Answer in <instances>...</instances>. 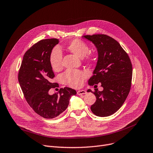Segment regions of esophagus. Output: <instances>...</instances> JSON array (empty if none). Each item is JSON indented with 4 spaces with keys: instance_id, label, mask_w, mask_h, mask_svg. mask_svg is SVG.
Here are the masks:
<instances>
[{
    "instance_id": "34e87169",
    "label": "esophagus",
    "mask_w": 153,
    "mask_h": 153,
    "mask_svg": "<svg viewBox=\"0 0 153 153\" xmlns=\"http://www.w3.org/2000/svg\"><path fill=\"white\" fill-rule=\"evenodd\" d=\"M86 91L84 90H78L77 91V94H78V95H82V94H86Z\"/></svg>"
}]
</instances>
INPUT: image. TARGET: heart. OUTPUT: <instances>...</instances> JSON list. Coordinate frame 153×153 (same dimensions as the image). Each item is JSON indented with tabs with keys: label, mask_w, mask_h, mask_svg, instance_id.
<instances>
[{
	"label": "heart",
	"mask_w": 153,
	"mask_h": 153,
	"mask_svg": "<svg viewBox=\"0 0 153 153\" xmlns=\"http://www.w3.org/2000/svg\"><path fill=\"white\" fill-rule=\"evenodd\" d=\"M67 50L74 55L83 58L85 56L87 60H90L91 56L88 52L90 48L86 43L79 39H74L68 43L67 47ZM62 53L59 47H55L51 51L49 62L51 67L55 71H59L63 68ZM86 72L76 70H68L62 75V79L63 83L72 88H78L81 86L86 78Z\"/></svg>",
	"instance_id": "heart-1"
}]
</instances>
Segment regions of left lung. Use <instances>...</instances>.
I'll return each mask as SVG.
<instances>
[{"label":"left lung","mask_w":153,"mask_h":153,"mask_svg":"<svg viewBox=\"0 0 153 153\" xmlns=\"http://www.w3.org/2000/svg\"><path fill=\"white\" fill-rule=\"evenodd\" d=\"M97 48L98 61L88 85L101 83L103 90L91 92L97 100L91 106L93 114L100 117L109 116L117 111L125 101L130 91L133 75L130 59L120 43L104 34L84 35ZM97 86V85H95Z\"/></svg>","instance_id":"obj_1"}]
</instances>
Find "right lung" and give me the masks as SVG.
Masks as SVG:
<instances>
[{
  "mask_svg": "<svg viewBox=\"0 0 153 153\" xmlns=\"http://www.w3.org/2000/svg\"><path fill=\"white\" fill-rule=\"evenodd\" d=\"M56 39L42 40L29 48L24 55L18 79L27 103L42 117H57L67 108L71 96L76 91L68 87L50 95V88L59 86L53 83L54 73L49 62L51 51L59 43Z\"/></svg>",
  "mask_w": 153,
  "mask_h": 153,
  "instance_id": "right-lung-1",
  "label": "right lung"
}]
</instances>
